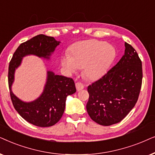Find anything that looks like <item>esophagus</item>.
<instances>
[{
  "instance_id": "obj_1",
  "label": "esophagus",
  "mask_w": 155,
  "mask_h": 155,
  "mask_svg": "<svg viewBox=\"0 0 155 155\" xmlns=\"http://www.w3.org/2000/svg\"><path fill=\"white\" fill-rule=\"evenodd\" d=\"M76 90L77 91H80V90H82L84 88V84L81 83V82H76Z\"/></svg>"
}]
</instances>
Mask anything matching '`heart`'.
Listing matches in <instances>:
<instances>
[{
    "instance_id": "heart-1",
    "label": "heart",
    "mask_w": 155,
    "mask_h": 155,
    "mask_svg": "<svg viewBox=\"0 0 155 155\" xmlns=\"http://www.w3.org/2000/svg\"><path fill=\"white\" fill-rule=\"evenodd\" d=\"M115 55L114 47L106 42L88 40L74 45L61 59V64L69 74L83 69L88 79L94 80L101 76L113 62Z\"/></svg>"
}]
</instances>
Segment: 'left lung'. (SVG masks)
<instances>
[{"mask_svg":"<svg viewBox=\"0 0 155 155\" xmlns=\"http://www.w3.org/2000/svg\"><path fill=\"white\" fill-rule=\"evenodd\" d=\"M101 79L88 86L86 110L94 122L108 126L120 122L137 101L142 81V61L130 45Z\"/></svg>","mask_w":155,"mask_h":155,"instance_id":"left-lung-1","label":"left lung"}]
</instances>
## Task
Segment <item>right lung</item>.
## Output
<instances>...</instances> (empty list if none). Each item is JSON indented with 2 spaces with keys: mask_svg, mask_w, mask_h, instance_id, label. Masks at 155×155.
I'll list each match as a JSON object with an SVG mask.
<instances>
[{
  "mask_svg": "<svg viewBox=\"0 0 155 155\" xmlns=\"http://www.w3.org/2000/svg\"><path fill=\"white\" fill-rule=\"evenodd\" d=\"M60 42L52 37L38 35L20 45L10 61L8 67V86L14 108L22 118L31 124L46 127L55 125L62 116L65 109L66 99L69 95L76 91L71 78L55 75L47 71V79L42 94L34 101L26 103L16 97L11 90L15 69L21 64L22 57L34 54L49 59Z\"/></svg>",
  "mask_w": 155,
  "mask_h": 155,
  "instance_id": "right-lung-1",
  "label": "right lung"
}]
</instances>
